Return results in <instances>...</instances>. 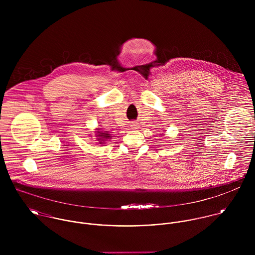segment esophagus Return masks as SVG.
I'll return each mask as SVG.
<instances>
[{
  "label": "esophagus",
  "instance_id": "1",
  "mask_svg": "<svg viewBox=\"0 0 255 255\" xmlns=\"http://www.w3.org/2000/svg\"><path fill=\"white\" fill-rule=\"evenodd\" d=\"M130 126H131V128H137V125H136L135 123H131V125H130Z\"/></svg>",
  "mask_w": 255,
  "mask_h": 255
}]
</instances>
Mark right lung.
Here are the masks:
<instances>
[{"label": "right lung", "mask_w": 255, "mask_h": 255, "mask_svg": "<svg viewBox=\"0 0 255 255\" xmlns=\"http://www.w3.org/2000/svg\"><path fill=\"white\" fill-rule=\"evenodd\" d=\"M96 133H97V134H96L97 141H99L100 144H104L107 139H109V138L112 137L108 131H105V132H104V131H100V128H98V130L96 131Z\"/></svg>", "instance_id": "add662e5"}]
</instances>
